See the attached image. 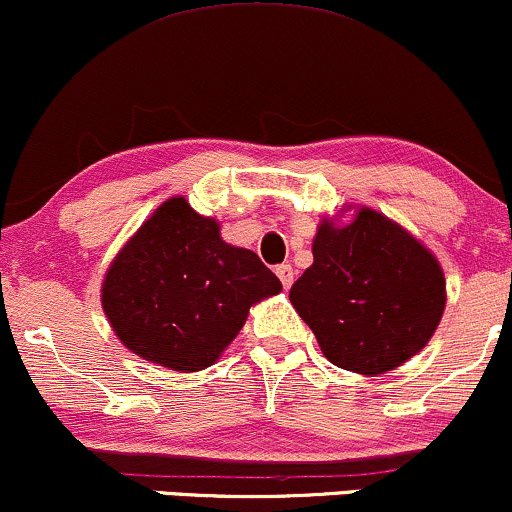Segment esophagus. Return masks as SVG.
Masks as SVG:
<instances>
[{"label":"esophagus","mask_w":512,"mask_h":512,"mask_svg":"<svg viewBox=\"0 0 512 512\" xmlns=\"http://www.w3.org/2000/svg\"><path fill=\"white\" fill-rule=\"evenodd\" d=\"M275 273H278L282 287H285V290H290L292 282H294V270H292L290 263H282V266L275 268Z\"/></svg>","instance_id":"1"}]
</instances>
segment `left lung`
<instances>
[{
    "instance_id": "1",
    "label": "left lung",
    "mask_w": 512,
    "mask_h": 512,
    "mask_svg": "<svg viewBox=\"0 0 512 512\" xmlns=\"http://www.w3.org/2000/svg\"><path fill=\"white\" fill-rule=\"evenodd\" d=\"M290 302L330 362L376 376L431 340L446 309V278L412 234L362 208L350 225L321 222L314 263Z\"/></svg>"
}]
</instances>
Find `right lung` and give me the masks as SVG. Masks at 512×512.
I'll return each mask as SVG.
<instances>
[{
    "label": "right lung",
    "instance_id": "obj_1",
    "mask_svg": "<svg viewBox=\"0 0 512 512\" xmlns=\"http://www.w3.org/2000/svg\"><path fill=\"white\" fill-rule=\"evenodd\" d=\"M280 290L254 251L225 244L218 222L170 198L114 258L102 309L138 357L201 371L237 338L251 304Z\"/></svg>",
    "mask_w": 512,
    "mask_h": 512
}]
</instances>
